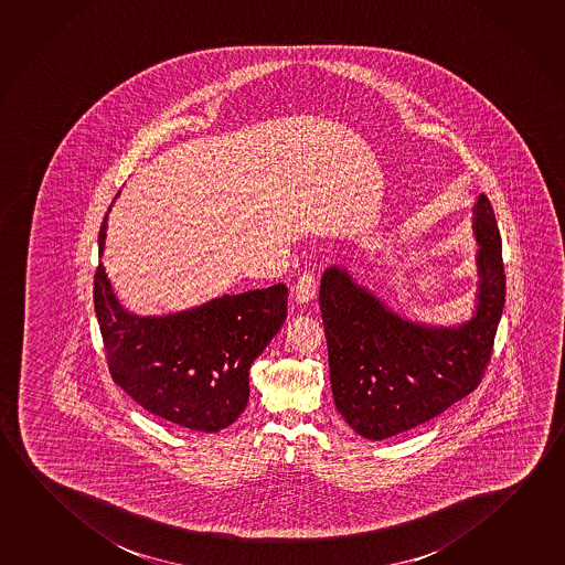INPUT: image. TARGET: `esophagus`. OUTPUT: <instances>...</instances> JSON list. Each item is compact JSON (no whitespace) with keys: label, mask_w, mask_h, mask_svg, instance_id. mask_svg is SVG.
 <instances>
[{"label":"esophagus","mask_w":565,"mask_h":565,"mask_svg":"<svg viewBox=\"0 0 565 565\" xmlns=\"http://www.w3.org/2000/svg\"><path fill=\"white\" fill-rule=\"evenodd\" d=\"M317 297V278L313 274H303L296 286V301L299 305L313 303Z\"/></svg>","instance_id":"1"}]
</instances>
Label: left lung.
<instances>
[{
	"label": "left lung",
	"instance_id": "left-lung-1",
	"mask_svg": "<svg viewBox=\"0 0 565 565\" xmlns=\"http://www.w3.org/2000/svg\"><path fill=\"white\" fill-rule=\"evenodd\" d=\"M478 294L468 321H411L360 286L344 266L321 278L330 385L356 435L385 440L430 418L478 387L504 307V266L495 213L481 193L473 205Z\"/></svg>",
	"mask_w": 565,
	"mask_h": 565
}]
</instances>
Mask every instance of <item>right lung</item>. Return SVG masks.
Segmentation results:
<instances>
[{
    "mask_svg": "<svg viewBox=\"0 0 565 565\" xmlns=\"http://www.w3.org/2000/svg\"><path fill=\"white\" fill-rule=\"evenodd\" d=\"M94 305L109 372L130 399L172 425L218 433L246 408L250 365L286 321L287 287L225 294L175 313L137 315L122 307L99 264Z\"/></svg>",
    "mask_w": 565,
    "mask_h": 565,
    "instance_id": "obj_1",
    "label": "right lung"
}]
</instances>
